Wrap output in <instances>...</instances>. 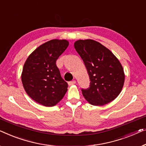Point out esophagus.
<instances>
[{"label":"esophagus","instance_id":"34e87169","mask_svg":"<svg viewBox=\"0 0 146 146\" xmlns=\"http://www.w3.org/2000/svg\"><path fill=\"white\" fill-rule=\"evenodd\" d=\"M75 83H76V80H71V81H69L68 82V84L69 86H71V85H73V84H75Z\"/></svg>","mask_w":146,"mask_h":146}]
</instances>
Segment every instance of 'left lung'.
<instances>
[{
  "mask_svg": "<svg viewBox=\"0 0 146 146\" xmlns=\"http://www.w3.org/2000/svg\"><path fill=\"white\" fill-rule=\"evenodd\" d=\"M74 46L90 77V87L81 89L86 100L97 106L114 100L125 82V73L119 60L107 48L91 39L76 41Z\"/></svg>",
  "mask_w": 146,
  "mask_h": 146,
  "instance_id": "8db88e82",
  "label": "left lung"
}]
</instances>
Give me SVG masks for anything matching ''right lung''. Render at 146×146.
<instances>
[{"instance_id": "right-lung-1", "label": "right lung", "mask_w": 146, "mask_h": 146, "mask_svg": "<svg viewBox=\"0 0 146 146\" xmlns=\"http://www.w3.org/2000/svg\"><path fill=\"white\" fill-rule=\"evenodd\" d=\"M68 45L66 40H49L39 46L26 60L21 81L27 94L38 104L52 107L66 94L68 84L61 77L56 62Z\"/></svg>"}]
</instances>
